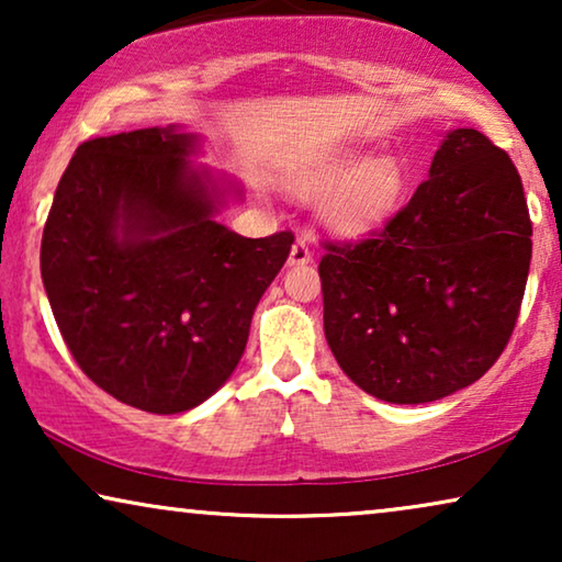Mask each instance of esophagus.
<instances>
[{"instance_id": "esophagus-1", "label": "esophagus", "mask_w": 562, "mask_h": 562, "mask_svg": "<svg viewBox=\"0 0 562 562\" xmlns=\"http://www.w3.org/2000/svg\"><path fill=\"white\" fill-rule=\"evenodd\" d=\"M312 263V250L306 240H296L291 245V252H289V266H306Z\"/></svg>"}]
</instances>
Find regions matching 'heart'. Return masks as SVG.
I'll use <instances>...</instances> for the list:
<instances>
[{
  "mask_svg": "<svg viewBox=\"0 0 562 562\" xmlns=\"http://www.w3.org/2000/svg\"><path fill=\"white\" fill-rule=\"evenodd\" d=\"M283 187L296 196H322L319 222L342 240L379 233L402 210L409 173L394 156L360 153L296 160L283 168Z\"/></svg>",
  "mask_w": 562,
  "mask_h": 562,
  "instance_id": "b5f03b06",
  "label": "heart"
}]
</instances>
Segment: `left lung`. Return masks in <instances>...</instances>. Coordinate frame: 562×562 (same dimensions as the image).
I'll return each mask as SVG.
<instances>
[{
    "mask_svg": "<svg viewBox=\"0 0 562 562\" xmlns=\"http://www.w3.org/2000/svg\"><path fill=\"white\" fill-rule=\"evenodd\" d=\"M325 250V337L345 375L381 402L427 404L471 386L504 352L532 222L512 158L458 127L381 233Z\"/></svg>",
    "mask_w": 562,
    "mask_h": 562,
    "instance_id": "left-lung-1",
    "label": "left lung"
}]
</instances>
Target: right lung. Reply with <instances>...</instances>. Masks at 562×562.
<instances>
[{
	"label": "right lung",
	"instance_id": "right-lung-1",
	"mask_svg": "<svg viewBox=\"0 0 562 562\" xmlns=\"http://www.w3.org/2000/svg\"><path fill=\"white\" fill-rule=\"evenodd\" d=\"M199 150L179 125L81 143L43 229V286L74 360L150 414L194 409L233 375L294 243L220 225L243 189L191 164Z\"/></svg>",
	"mask_w": 562,
	"mask_h": 562
}]
</instances>
